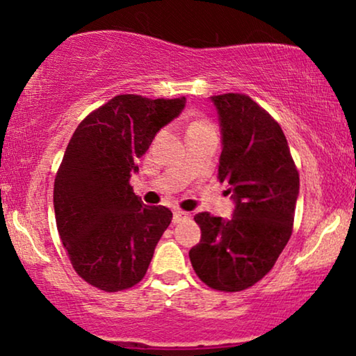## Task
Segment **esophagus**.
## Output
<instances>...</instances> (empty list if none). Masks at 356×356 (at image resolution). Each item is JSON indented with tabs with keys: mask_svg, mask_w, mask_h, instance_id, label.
Returning a JSON list of instances; mask_svg holds the SVG:
<instances>
[{
	"mask_svg": "<svg viewBox=\"0 0 356 356\" xmlns=\"http://www.w3.org/2000/svg\"><path fill=\"white\" fill-rule=\"evenodd\" d=\"M189 217H191V213L184 212V211H181V209H177V211L173 212V222H175V223L181 222L183 218H189Z\"/></svg>",
	"mask_w": 356,
	"mask_h": 356,
	"instance_id": "34e87169",
	"label": "esophagus"
}]
</instances>
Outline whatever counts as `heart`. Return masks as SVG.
Masks as SVG:
<instances>
[{
	"label": "heart",
	"mask_w": 356,
	"mask_h": 356,
	"mask_svg": "<svg viewBox=\"0 0 356 356\" xmlns=\"http://www.w3.org/2000/svg\"><path fill=\"white\" fill-rule=\"evenodd\" d=\"M207 128H212L211 121L204 118H194L188 126V133H191V131H197V129H207Z\"/></svg>",
	"instance_id": "1"
}]
</instances>
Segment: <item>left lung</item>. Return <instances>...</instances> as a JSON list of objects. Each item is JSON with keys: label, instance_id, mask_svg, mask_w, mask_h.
I'll use <instances>...</instances> for the list:
<instances>
[{"label": "left lung", "instance_id": "left-lung-1", "mask_svg": "<svg viewBox=\"0 0 356 356\" xmlns=\"http://www.w3.org/2000/svg\"><path fill=\"white\" fill-rule=\"evenodd\" d=\"M222 126L218 179L236 201L230 220L196 213L201 241L189 251L207 286L241 291L279 259L293 232L300 175L280 124L250 95L211 97Z\"/></svg>", "mask_w": 356, "mask_h": 356}]
</instances>
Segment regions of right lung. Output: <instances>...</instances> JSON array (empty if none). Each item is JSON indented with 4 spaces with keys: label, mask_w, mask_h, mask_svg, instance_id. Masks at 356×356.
Returning <instances> with one entry per match:
<instances>
[{
    "label": "right lung",
    "mask_w": 356,
    "mask_h": 356,
    "mask_svg": "<svg viewBox=\"0 0 356 356\" xmlns=\"http://www.w3.org/2000/svg\"><path fill=\"white\" fill-rule=\"evenodd\" d=\"M186 99L116 95L81 121L55 177L56 227L81 279L104 291L128 290L144 279L173 213L144 206L129 184L160 128Z\"/></svg>",
    "instance_id": "1"
}]
</instances>
